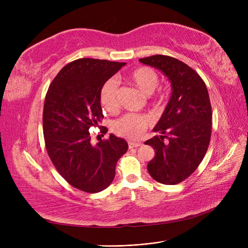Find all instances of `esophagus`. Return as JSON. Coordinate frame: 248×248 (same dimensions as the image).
<instances>
[{"instance_id": "1", "label": "esophagus", "mask_w": 248, "mask_h": 248, "mask_svg": "<svg viewBox=\"0 0 248 248\" xmlns=\"http://www.w3.org/2000/svg\"><path fill=\"white\" fill-rule=\"evenodd\" d=\"M141 146V142L140 141H128V147L129 149H132V148H138Z\"/></svg>"}]
</instances>
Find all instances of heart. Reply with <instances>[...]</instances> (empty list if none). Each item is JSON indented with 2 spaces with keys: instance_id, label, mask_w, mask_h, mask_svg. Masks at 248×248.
Returning <instances> with one entry per match:
<instances>
[{
  "instance_id": "b5f03b06",
  "label": "heart",
  "mask_w": 248,
  "mask_h": 248,
  "mask_svg": "<svg viewBox=\"0 0 248 248\" xmlns=\"http://www.w3.org/2000/svg\"><path fill=\"white\" fill-rule=\"evenodd\" d=\"M127 79L142 94L149 96L155 91L158 85L159 77L151 67L141 66L132 70ZM99 99L101 106L108 111H117L119 108L117 79L109 78L104 82L100 89ZM154 101L156 104L162 103L163 95L158 94L155 96ZM150 125H151V118L147 115L127 114L112 122L111 130L124 139L138 140Z\"/></svg>"
}]
</instances>
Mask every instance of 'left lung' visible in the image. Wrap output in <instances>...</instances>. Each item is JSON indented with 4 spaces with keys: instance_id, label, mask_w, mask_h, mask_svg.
<instances>
[{
    "instance_id": "8db88e82",
    "label": "left lung",
    "mask_w": 248,
    "mask_h": 248,
    "mask_svg": "<svg viewBox=\"0 0 248 248\" xmlns=\"http://www.w3.org/2000/svg\"><path fill=\"white\" fill-rule=\"evenodd\" d=\"M160 69L171 82V96L156 136L145 141L155 150L148 171L157 182L175 185L198 169L208 150L212 130V109L205 81L191 67L170 56L140 59Z\"/></svg>"
}]
</instances>
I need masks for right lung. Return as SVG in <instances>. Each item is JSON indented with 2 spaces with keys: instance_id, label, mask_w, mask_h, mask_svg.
Masks as SVG:
<instances>
[{
  "instance_id": "obj_1",
  "label": "right lung",
  "mask_w": 248,
  "mask_h": 248,
  "mask_svg": "<svg viewBox=\"0 0 248 248\" xmlns=\"http://www.w3.org/2000/svg\"><path fill=\"white\" fill-rule=\"evenodd\" d=\"M125 63L82 58L64 66L47 90L43 108V136L49 158L76 188L99 192L112 182L116 164L126 153V140L110 134L91 145L89 129L103 118L99 92ZM107 127L100 132L107 133Z\"/></svg>"
}]
</instances>
